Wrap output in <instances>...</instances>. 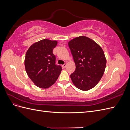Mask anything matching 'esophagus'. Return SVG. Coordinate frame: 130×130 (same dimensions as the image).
I'll list each match as a JSON object with an SVG mask.
<instances>
[{"label": "esophagus", "mask_w": 130, "mask_h": 130, "mask_svg": "<svg viewBox=\"0 0 130 130\" xmlns=\"http://www.w3.org/2000/svg\"><path fill=\"white\" fill-rule=\"evenodd\" d=\"M66 66H67V64H66V63H64V64L62 65V67L63 68H64L66 67Z\"/></svg>", "instance_id": "1"}]
</instances>
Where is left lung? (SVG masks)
<instances>
[{
  "label": "left lung",
  "mask_w": 130,
  "mask_h": 130,
  "mask_svg": "<svg viewBox=\"0 0 130 130\" xmlns=\"http://www.w3.org/2000/svg\"><path fill=\"white\" fill-rule=\"evenodd\" d=\"M68 45L76 66L70 75L73 84L80 90L94 88L103 77L106 58L101 47L92 39L81 36L70 40Z\"/></svg>",
  "instance_id": "8db88e82"
}]
</instances>
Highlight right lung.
Returning <instances> with one entry per match:
<instances>
[{"label":"right lung","mask_w":130,"mask_h":130,"mask_svg":"<svg viewBox=\"0 0 130 130\" xmlns=\"http://www.w3.org/2000/svg\"><path fill=\"white\" fill-rule=\"evenodd\" d=\"M57 44V41L44 39L34 43L27 50L25 70L31 80L39 88L51 87L61 72V67L55 64L56 57L53 53Z\"/></svg>","instance_id":"obj_1"}]
</instances>
